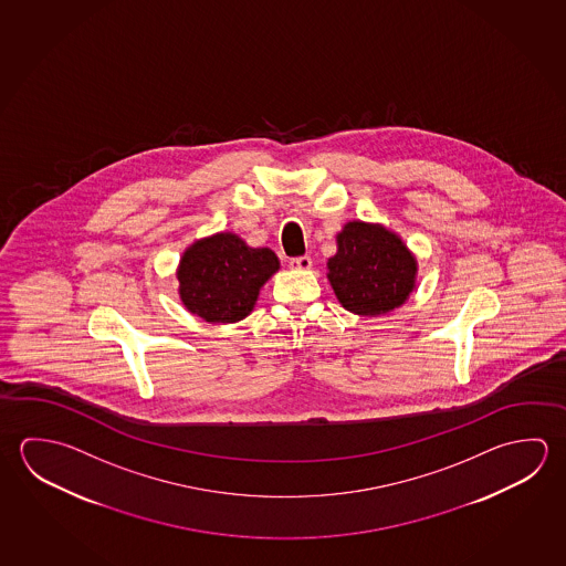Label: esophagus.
Wrapping results in <instances>:
<instances>
[{"label": "esophagus", "instance_id": "obj_1", "mask_svg": "<svg viewBox=\"0 0 566 566\" xmlns=\"http://www.w3.org/2000/svg\"><path fill=\"white\" fill-rule=\"evenodd\" d=\"M290 269L310 270L312 269V259H310V256H300V259H292L290 260Z\"/></svg>", "mask_w": 566, "mask_h": 566}]
</instances>
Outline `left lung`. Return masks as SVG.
<instances>
[{
    "label": "left lung",
    "instance_id": "left-lung-1",
    "mask_svg": "<svg viewBox=\"0 0 566 566\" xmlns=\"http://www.w3.org/2000/svg\"><path fill=\"white\" fill-rule=\"evenodd\" d=\"M327 259V280L337 302L357 316H384L403 306L416 290L417 259L394 230L349 220Z\"/></svg>",
    "mask_w": 566,
    "mask_h": 566
}]
</instances>
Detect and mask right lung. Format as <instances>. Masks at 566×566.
Here are the masks:
<instances>
[{"label": "right lung", "instance_id": "1", "mask_svg": "<svg viewBox=\"0 0 566 566\" xmlns=\"http://www.w3.org/2000/svg\"><path fill=\"white\" fill-rule=\"evenodd\" d=\"M280 270L270 249H252L234 232L195 240L180 256L182 306L210 324H234L256 306L260 287Z\"/></svg>", "mask_w": 566, "mask_h": 566}]
</instances>
